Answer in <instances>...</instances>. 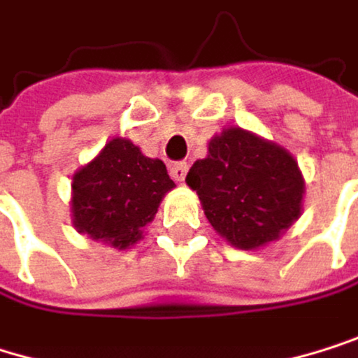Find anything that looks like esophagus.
<instances>
[{"instance_id":"obj_1","label":"esophagus","mask_w":358,"mask_h":358,"mask_svg":"<svg viewBox=\"0 0 358 358\" xmlns=\"http://www.w3.org/2000/svg\"><path fill=\"white\" fill-rule=\"evenodd\" d=\"M187 171H189V163H187V161L171 163V167H169L171 178H173V180H178V182H182V180H185V178H187Z\"/></svg>"}]
</instances>
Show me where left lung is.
I'll return each mask as SVG.
<instances>
[{"instance_id":"8db88e82","label":"left lung","mask_w":358,"mask_h":358,"mask_svg":"<svg viewBox=\"0 0 358 358\" xmlns=\"http://www.w3.org/2000/svg\"><path fill=\"white\" fill-rule=\"evenodd\" d=\"M187 185L197 191L210 224L242 250L278 240L301 214L297 161L240 127L210 140L208 157L193 163Z\"/></svg>"}]
</instances>
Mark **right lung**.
Returning <instances> with one entry per match:
<instances>
[{"instance_id":"1","label":"right lung","mask_w":358,"mask_h":358,"mask_svg":"<svg viewBox=\"0 0 358 358\" xmlns=\"http://www.w3.org/2000/svg\"><path fill=\"white\" fill-rule=\"evenodd\" d=\"M171 189L163 161L148 159L129 140L116 138L73 176V227L114 248H129Z\"/></svg>"}]
</instances>
